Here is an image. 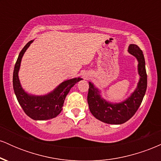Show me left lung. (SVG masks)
I'll return each mask as SVG.
<instances>
[{"instance_id":"obj_1","label":"left lung","mask_w":161,"mask_h":161,"mask_svg":"<svg viewBox=\"0 0 161 161\" xmlns=\"http://www.w3.org/2000/svg\"><path fill=\"white\" fill-rule=\"evenodd\" d=\"M128 52L137 59L138 73L140 78L137 87L128 98L119 103H111L102 98L101 91L91 82H88V104L96 119L108 124H122L134 116L142 104L147 89V73L143 52L136 45L131 44Z\"/></svg>"}]
</instances>
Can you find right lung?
Segmentation results:
<instances>
[{
    "instance_id": "1",
    "label": "right lung",
    "mask_w": 161,
    "mask_h": 161,
    "mask_svg": "<svg viewBox=\"0 0 161 161\" xmlns=\"http://www.w3.org/2000/svg\"><path fill=\"white\" fill-rule=\"evenodd\" d=\"M33 41L34 40L28 42L20 51L14 66L13 86L18 102L25 114L35 120H46L56 117L61 112L64 100L71 88L82 79L79 77L65 80L52 92L45 95H33L27 93L22 88L18 73L22 58Z\"/></svg>"
}]
</instances>
